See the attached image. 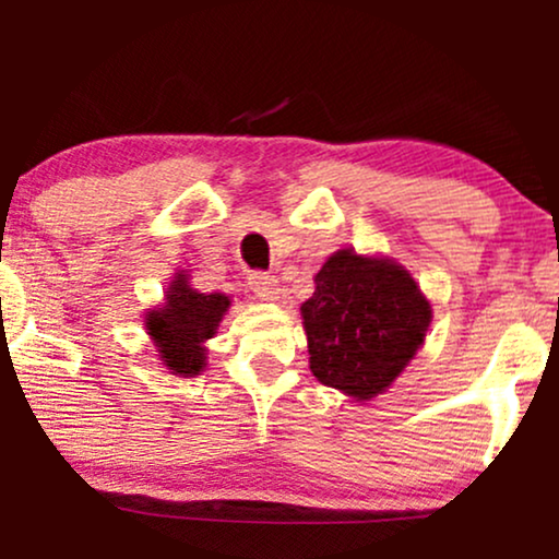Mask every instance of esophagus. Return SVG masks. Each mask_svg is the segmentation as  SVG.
I'll return each instance as SVG.
<instances>
[{"mask_svg":"<svg viewBox=\"0 0 559 559\" xmlns=\"http://www.w3.org/2000/svg\"><path fill=\"white\" fill-rule=\"evenodd\" d=\"M249 288H252V292L265 301H275V299H278V292H281L278 278H275V275H271V273H252V275H249Z\"/></svg>","mask_w":559,"mask_h":559,"instance_id":"esophagus-1","label":"esophagus"}]
</instances>
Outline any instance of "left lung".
Returning a JSON list of instances; mask_svg holds the SVG:
<instances>
[{
    "mask_svg": "<svg viewBox=\"0 0 559 559\" xmlns=\"http://www.w3.org/2000/svg\"><path fill=\"white\" fill-rule=\"evenodd\" d=\"M310 370L357 402L383 394L418 355L431 305L409 271L389 258L338 249L299 307Z\"/></svg>",
    "mask_w": 559,
    "mask_h": 559,
    "instance_id": "8db88e82",
    "label": "left lung"
}]
</instances>
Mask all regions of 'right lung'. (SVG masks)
I'll use <instances>...</instances> for the list:
<instances>
[{
	"label": "right lung",
	"mask_w": 559,
	"mask_h": 559,
	"mask_svg": "<svg viewBox=\"0 0 559 559\" xmlns=\"http://www.w3.org/2000/svg\"><path fill=\"white\" fill-rule=\"evenodd\" d=\"M230 299L226 294H202L189 286V275L178 271L170 281L165 301L146 312L144 325L157 355L173 376H199L207 365L204 342L217 333L223 316L228 312Z\"/></svg>",
	"instance_id": "obj_1"
}]
</instances>
